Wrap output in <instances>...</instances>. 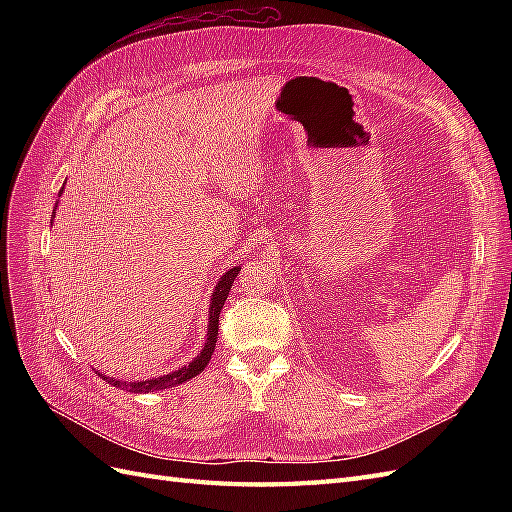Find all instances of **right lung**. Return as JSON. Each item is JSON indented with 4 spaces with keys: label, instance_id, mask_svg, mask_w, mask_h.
<instances>
[{
    "label": "right lung",
    "instance_id": "obj_1",
    "mask_svg": "<svg viewBox=\"0 0 512 512\" xmlns=\"http://www.w3.org/2000/svg\"><path fill=\"white\" fill-rule=\"evenodd\" d=\"M61 192H64V188L59 190V196ZM55 211H57V203H55V209H53V220H55ZM53 220H51V226H53ZM241 267H232L228 269L222 277L220 282L215 284L213 292H211V301H209V322H207V337H205V346L203 350H200V354L196 356V359L188 365H183L175 371H170V374H164V376H158V378H147V380H134V382H123V380H115V378H106L104 374L102 380H106L108 384L117 386V389H123V391H132V393H153V391H164V389H173V386L177 384H183L192 380L194 376H198L200 371H203L207 367V363L211 361V354L215 350V342H218V329H220V312L222 307L228 299V292L232 288V282H235V277L239 275Z\"/></svg>",
    "mask_w": 512,
    "mask_h": 512
}]
</instances>
